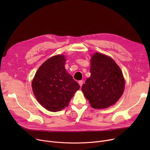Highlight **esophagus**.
<instances>
[{
  "label": "esophagus",
  "mask_w": 150,
  "mask_h": 150,
  "mask_svg": "<svg viewBox=\"0 0 150 150\" xmlns=\"http://www.w3.org/2000/svg\"><path fill=\"white\" fill-rule=\"evenodd\" d=\"M78 84H80V86H81H81H83V80H80V81H78Z\"/></svg>",
  "instance_id": "obj_1"
}]
</instances>
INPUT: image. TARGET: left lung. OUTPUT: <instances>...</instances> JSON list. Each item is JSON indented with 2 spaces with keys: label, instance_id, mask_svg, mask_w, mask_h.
<instances>
[{
  "label": "left lung",
  "instance_id": "1",
  "mask_svg": "<svg viewBox=\"0 0 150 150\" xmlns=\"http://www.w3.org/2000/svg\"><path fill=\"white\" fill-rule=\"evenodd\" d=\"M91 62V75L81 90L93 108H108L114 105L123 92V74L115 61L106 55L96 53Z\"/></svg>",
  "mask_w": 150,
  "mask_h": 150
}]
</instances>
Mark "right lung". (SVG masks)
I'll list each match as a JSON object with an SVG mask.
<instances>
[{
	"instance_id": "obj_1",
	"label": "right lung",
	"mask_w": 150,
	"mask_h": 150,
	"mask_svg": "<svg viewBox=\"0 0 150 150\" xmlns=\"http://www.w3.org/2000/svg\"><path fill=\"white\" fill-rule=\"evenodd\" d=\"M66 58L58 54L39 67L32 81L34 95L44 108L58 112L68 106L80 85L66 71Z\"/></svg>"
}]
</instances>
